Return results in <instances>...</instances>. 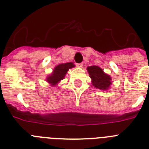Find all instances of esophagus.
<instances>
[{"instance_id":"obj_1","label":"esophagus","mask_w":149,"mask_h":149,"mask_svg":"<svg viewBox=\"0 0 149 149\" xmlns=\"http://www.w3.org/2000/svg\"><path fill=\"white\" fill-rule=\"evenodd\" d=\"M77 66L78 67V68H82V67L84 66V64H83V63H77Z\"/></svg>"}]
</instances>
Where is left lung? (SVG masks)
<instances>
[{
    "instance_id": "obj_1",
    "label": "left lung",
    "mask_w": 149,
    "mask_h": 149,
    "mask_svg": "<svg viewBox=\"0 0 149 149\" xmlns=\"http://www.w3.org/2000/svg\"><path fill=\"white\" fill-rule=\"evenodd\" d=\"M87 72L91 78V82L96 89L108 90L112 85V78L108 74L105 73L102 68L97 65L87 67Z\"/></svg>"
}]
</instances>
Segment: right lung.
Wrapping results in <instances>:
<instances>
[{
  "mask_svg": "<svg viewBox=\"0 0 149 149\" xmlns=\"http://www.w3.org/2000/svg\"><path fill=\"white\" fill-rule=\"evenodd\" d=\"M74 66H75L74 64L72 62L61 63L60 65H57L54 68L52 73L47 76L45 81L50 84V86H53V87L56 86L62 80L64 79L68 71Z\"/></svg>",
  "mask_w": 149,
  "mask_h": 149,
  "instance_id": "add662e5",
  "label": "right lung"
}]
</instances>
